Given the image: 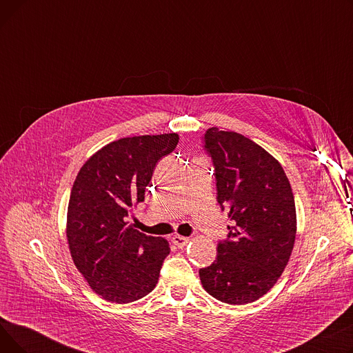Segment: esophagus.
<instances>
[{
	"label": "esophagus",
	"mask_w": 353,
	"mask_h": 353,
	"mask_svg": "<svg viewBox=\"0 0 353 353\" xmlns=\"http://www.w3.org/2000/svg\"><path fill=\"white\" fill-rule=\"evenodd\" d=\"M173 243L179 248V249H183L184 246H188V243L190 242V239L189 237H184V236H180V234H176V236H173Z\"/></svg>",
	"instance_id": "esophagus-1"
}]
</instances>
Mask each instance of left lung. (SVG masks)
Masks as SVG:
<instances>
[{
    "mask_svg": "<svg viewBox=\"0 0 353 353\" xmlns=\"http://www.w3.org/2000/svg\"><path fill=\"white\" fill-rule=\"evenodd\" d=\"M205 148L232 226L216 261L199 270L200 281L220 302L252 303L274 286L290 259L298 229L293 192L282 164L242 134L210 127Z\"/></svg>",
    "mask_w": 353,
    "mask_h": 353,
    "instance_id": "left-lung-1",
    "label": "left lung"
}]
</instances>
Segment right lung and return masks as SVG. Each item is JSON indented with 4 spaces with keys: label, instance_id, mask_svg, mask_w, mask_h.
I'll list each match as a JSON object with an SVG mask.
<instances>
[{
    "label": "right lung",
    "instance_id": "obj_1",
    "mask_svg": "<svg viewBox=\"0 0 353 353\" xmlns=\"http://www.w3.org/2000/svg\"><path fill=\"white\" fill-rule=\"evenodd\" d=\"M179 134L134 136L92 154L74 180L67 210L71 259L103 299L130 303L150 293L170 245L128 225L127 216L152 180L156 163L172 153Z\"/></svg>",
    "mask_w": 353,
    "mask_h": 353
}]
</instances>
